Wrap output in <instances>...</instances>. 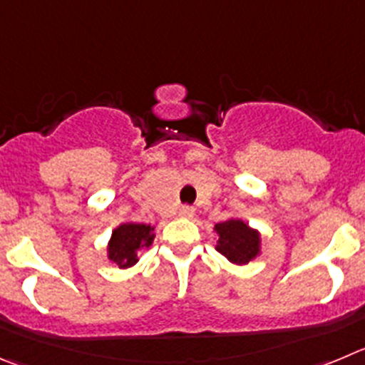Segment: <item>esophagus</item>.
<instances>
[{"label": "esophagus", "instance_id": "obj_1", "mask_svg": "<svg viewBox=\"0 0 365 365\" xmlns=\"http://www.w3.org/2000/svg\"><path fill=\"white\" fill-rule=\"evenodd\" d=\"M178 216H180V217H192V216H194V207H190V205L180 207Z\"/></svg>", "mask_w": 365, "mask_h": 365}]
</instances>
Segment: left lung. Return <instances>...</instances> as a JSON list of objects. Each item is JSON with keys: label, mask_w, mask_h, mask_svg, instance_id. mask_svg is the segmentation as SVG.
I'll return each mask as SVG.
<instances>
[{"label": "left lung", "mask_w": 365, "mask_h": 365, "mask_svg": "<svg viewBox=\"0 0 365 365\" xmlns=\"http://www.w3.org/2000/svg\"><path fill=\"white\" fill-rule=\"evenodd\" d=\"M220 236L216 250L225 255L230 263L247 264L255 259L261 252V236L250 229L243 220H227L214 227Z\"/></svg>", "instance_id": "8db88e82"}]
</instances>
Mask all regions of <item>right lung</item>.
Wrapping results in <instances>:
<instances>
[{
    "label": "right lung",
    "instance_id": "obj_1",
    "mask_svg": "<svg viewBox=\"0 0 365 365\" xmlns=\"http://www.w3.org/2000/svg\"><path fill=\"white\" fill-rule=\"evenodd\" d=\"M151 225L122 223L111 234L108 243V257L120 268H129L138 261V250L149 248L155 240Z\"/></svg>",
    "mask_w": 365,
    "mask_h": 365
}]
</instances>
